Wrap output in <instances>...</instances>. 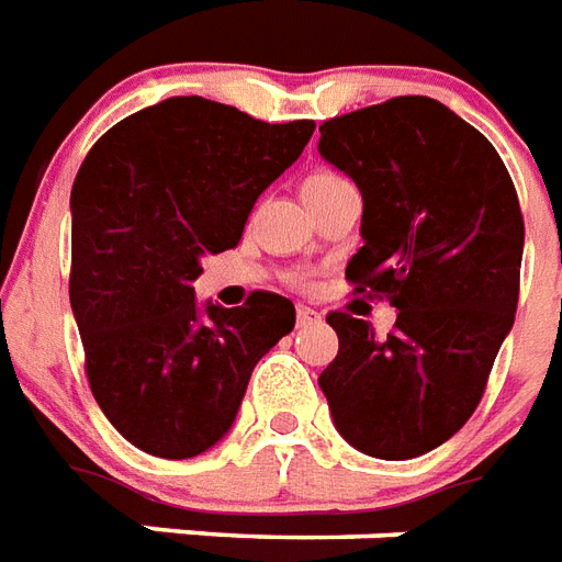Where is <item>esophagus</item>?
<instances>
[{
  "mask_svg": "<svg viewBox=\"0 0 562 562\" xmlns=\"http://www.w3.org/2000/svg\"><path fill=\"white\" fill-rule=\"evenodd\" d=\"M321 315L315 310H310V306H300L297 310V327H312V324H318Z\"/></svg>",
  "mask_w": 562,
  "mask_h": 562,
  "instance_id": "1",
  "label": "esophagus"
}]
</instances>
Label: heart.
<instances>
[{"label":"heart","instance_id":"heart-1","mask_svg":"<svg viewBox=\"0 0 562 562\" xmlns=\"http://www.w3.org/2000/svg\"><path fill=\"white\" fill-rule=\"evenodd\" d=\"M341 182H348V179H341L338 173H329V170H318V173H310V177L303 179L300 194H306V191H321V188L341 186Z\"/></svg>","mask_w":562,"mask_h":562}]
</instances>
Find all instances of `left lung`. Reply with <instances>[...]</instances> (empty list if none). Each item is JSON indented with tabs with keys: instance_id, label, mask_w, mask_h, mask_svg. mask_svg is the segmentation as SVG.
<instances>
[{
	"instance_id": "8db88e82",
	"label": "left lung",
	"mask_w": 562,
	"mask_h": 562,
	"mask_svg": "<svg viewBox=\"0 0 562 562\" xmlns=\"http://www.w3.org/2000/svg\"><path fill=\"white\" fill-rule=\"evenodd\" d=\"M318 153L362 194V247L345 277L397 310L385 338L329 312L338 357L318 385L345 442L413 460L469 422L513 329L519 196L490 140L430 97L327 120Z\"/></svg>"
}]
</instances>
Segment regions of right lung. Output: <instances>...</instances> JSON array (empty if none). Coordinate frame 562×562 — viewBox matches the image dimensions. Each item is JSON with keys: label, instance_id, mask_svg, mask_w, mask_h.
<instances>
[{"label": "right lung", "instance_id": "add662e5", "mask_svg": "<svg viewBox=\"0 0 562 562\" xmlns=\"http://www.w3.org/2000/svg\"><path fill=\"white\" fill-rule=\"evenodd\" d=\"M315 123H262L170 97L120 120L72 182L70 306L97 404L123 439L188 460L229 434L256 362L294 329L289 297L196 303L205 252L241 241L252 203Z\"/></svg>", "mask_w": 562, "mask_h": 562}]
</instances>
